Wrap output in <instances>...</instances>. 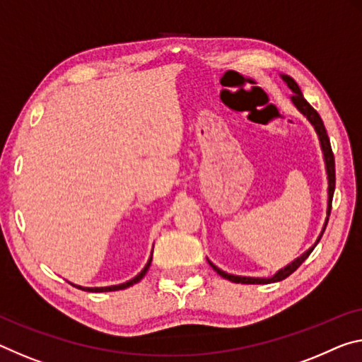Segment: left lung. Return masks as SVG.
<instances>
[{
    "label": "left lung",
    "mask_w": 362,
    "mask_h": 362,
    "mask_svg": "<svg viewBox=\"0 0 362 362\" xmlns=\"http://www.w3.org/2000/svg\"><path fill=\"white\" fill-rule=\"evenodd\" d=\"M284 78V82L288 85V88L293 91V96H291V103L296 106L298 111H300L303 116H305L311 125L315 130V134L319 136V141H320V148H322V153H324V163H325V172H327V180H329V199H327V217H325V222H324V227L322 230H320V235L315 240V243L309 248L308 251H305L300 257H296L293 262H290L288 266H285L284 269H280V271L275 272L272 277H267V279H261V277H242V275H233V274H227L223 272L222 269H219L216 266V264H212L209 259V266L214 269V271L221 275V277L230 280V282L235 284H272V282H280V280H284L288 277V275L293 274L298 267L301 266L303 262L308 259V256L313 253V250L315 248V245L319 243V240L322 238V235L325 232V227H327V222H329V216H330V211H332V198H334V192H335V159H334V153H332V146H330V140H329V135H327V130L324 127V122L320 116L317 114V111L309 105V103L305 100V96H303L300 87H298V83L295 82L293 78L290 76H280Z\"/></svg>",
    "instance_id": "1"
}]
</instances>
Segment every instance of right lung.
<instances>
[{
    "instance_id": "right-lung-1",
    "label": "right lung",
    "mask_w": 362,
    "mask_h": 362,
    "mask_svg": "<svg viewBox=\"0 0 362 362\" xmlns=\"http://www.w3.org/2000/svg\"><path fill=\"white\" fill-rule=\"evenodd\" d=\"M151 259H153V251H151V256H150V259H148V262H146V266L143 267V271L140 272V274H136L134 279H130V280H127V282H124V284H119V285H111V286H80V285H76V284H71V285H74V286H77V288H80V290H85V291H91V293H103V291H116V290H124V288H127V286H132L134 284H139L140 280L145 277V274L148 272V269H150V266H151Z\"/></svg>"
}]
</instances>
